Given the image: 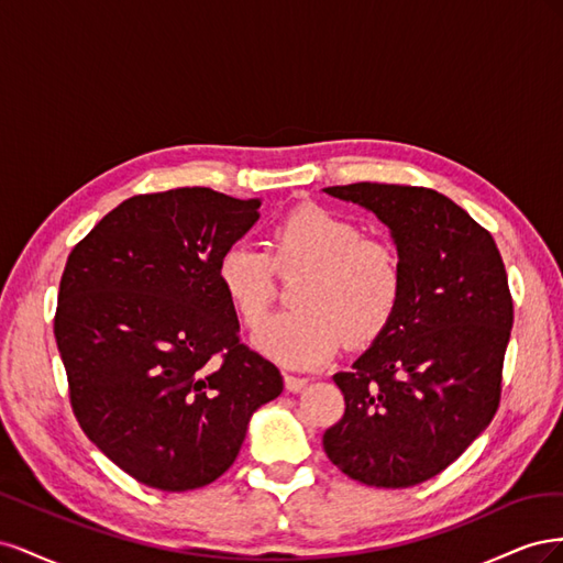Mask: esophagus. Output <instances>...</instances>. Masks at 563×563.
I'll return each mask as SVG.
<instances>
[{"mask_svg":"<svg viewBox=\"0 0 563 563\" xmlns=\"http://www.w3.org/2000/svg\"><path fill=\"white\" fill-rule=\"evenodd\" d=\"M308 378H300V376H291V373H286L284 376V385L288 391H300L305 385H308Z\"/></svg>","mask_w":563,"mask_h":563,"instance_id":"34e87169","label":"esophagus"}]
</instances>
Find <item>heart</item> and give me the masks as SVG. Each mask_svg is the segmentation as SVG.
I'll use <instances>...</instances> for the list:
<instances>
[{
    "label": "heart",
    "mask_w": 563,
    "mask_h": 563,
    "mask_svg": "<svg viewBox=\"0 0 563 563\" xmlns=\"http://www.w3.org/2000/svg\"><path fill=\"white\" fill-rule=\"evenodd\" d=\"M302 272L296 310L269 317L253 333V347L284 366L312 368L340 343L360 347L376 340L401 302V265L395 249L366 240L352 220L321 207H300L272 230V261L249 244L228 246L216 279L244 327H255L275 294V267Z\"/></svg>",
    "instance_id": "b5f03b06"
}]
</instances>
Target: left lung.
Returning a JSON list of instances; mask_svg holds the SVG:
<instances>
[{"mask_svg":"<svg viewBox=\"0 0 563 563\" xmlns=\"http://www.w3.org/2000/svg\"><path fill=\"white\" fill-rule=\"evenodd\" d=\"M323 192L387 225L404 279L389 327L333 376L345 413L323 432V451L360 484L416 486L446 470L498 411L515 319L500 251L428 187L354 183Z\"/></svg>","mask_w":563,"mask_h":563,"instance_id":"8db88e82","label":"left lung"}]
</instances>
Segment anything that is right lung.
Returning <instances> with one entry per match:
<instances>
[{
    "mask_svg": "<svg viewBox=\"0 0 563 563\" xmlns=\"http://www.w3.org/2000/svg\"><path fill=\"white\" fill-rule=\"evenodd\" d=\"M261 199L209 187L119 203L67 258L54 333L81 430L135 482L183 493L240 455L251 416L284 389L240 343L216 263Z\"/></svg>",
    "mask_w": 563,
    "mask_h": 563,
    "instance_id": "right-lung-1",
    "label": "right lung"
}]
</instances>
